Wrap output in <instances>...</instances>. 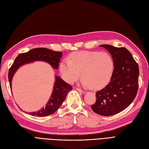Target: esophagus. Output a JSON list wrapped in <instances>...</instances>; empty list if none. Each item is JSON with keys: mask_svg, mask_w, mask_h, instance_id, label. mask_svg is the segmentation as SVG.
Returning <instances> with one entry per match:
<instances>
[{"mask_svg": "<svg viewBox=\"0 0 149 149\" xmlns=\"http://www.w3.org/2000/svg\"><path fill=\"white\" fill-rule=\"evenodd\" d=\"M76 89L77 90V91H78L79 92H80V93H82V94H85V93H86L85 91H84V90H81V89L79 88H77Z\"/></svg>", "mask_w": 149, "mask_h": 149, "instance_id": "esophagus-1", "label": "esophagus"}]
</instances>
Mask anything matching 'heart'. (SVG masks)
<instances>
[{
    "label": "heart",
    "mask_w": 149,
    "mask_h": 149,
    "mask_svg": "<svg viewBox=\"0 0 149 149\" xmlns=\"http://www.w3.org/2000/svg\"><path fill=\"white\" fill-rule=\"evenodd\" d=\"M114 63L109 54L98 51H78L65 58L60 64V72L67 82L73 84L81 75V83L94 89L104 87L111 79Z\"/></svg>",
    "instance_id": "obj_1"
}]
</instances>
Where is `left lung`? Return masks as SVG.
<instances>
[{"label":"left lung","instance_id":"1","mask_svg":"<svg viewBox=\"0 0 149 149\" xmlns=\"http://www.w3.org/2000/svg\"><path fill=\"white\" fill-rule=\"evenodd\" d=\"M109 51L114 63L111 80L104 88L96 92L97 100L91 106L102 116H111L123 111L135 98L139 87V66L125 47L108 45L100 46Z\"/></svg>","mask_w":149,"mask_h":149}]
</instances>
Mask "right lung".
I'll return each instance as SVG.
<instances>
[{
    "label": "right lung",
    "mask_w": 149,
    "mask_h": 149,
    "mask_svg": "<svg viewBox=\"0 0 149 149\" xmlns=\"http://www.w3.org/2000/svg\"><path fill=\"white\" fill-rule=\"evenodd\" d=\"M62 56V52L54 51L44 47L31 49L25 53L19 54L14 61L8 71V80L10 89L13 77L18 68L25 64L35 61H44L50 64L54 69H58L59 62ZM72 87L66 83L59 76H55V81L52 94L45 108H42L38 111L28 113L32 116H47L55 113L61 106L66 96Z\"/></svg>",
    "instance_id": "obj_1"
}]
</instances>
